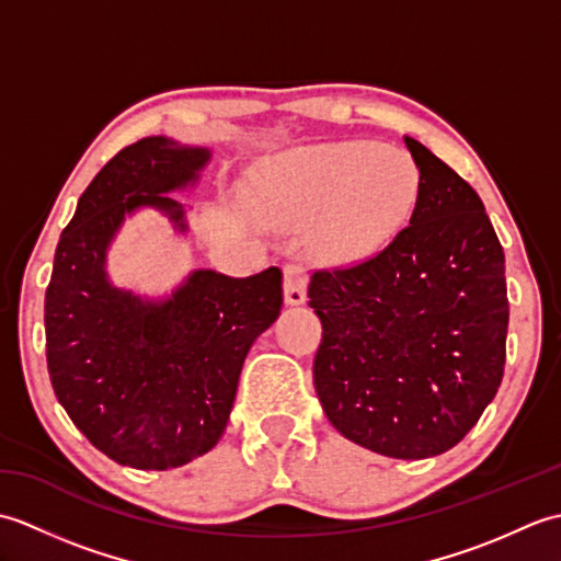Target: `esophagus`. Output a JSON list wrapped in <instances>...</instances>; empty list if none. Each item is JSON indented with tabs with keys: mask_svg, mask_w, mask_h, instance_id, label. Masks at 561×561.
I'll return each instance as SVG.
<instances>
[{
	"mask_svg": "<svg viewBox=\"0 0 561 561\" xmlns=\"http://www.w3.org/2000/svg\"><path fill=\"white\" fill-rule=\"evenodd\" d=\"M306 287H308V274L301 265L284 267V301L289 306H301L306 301Z\"/></svg>",
	"mask_w": 561,
	"mask_h": 561,
	"instance_id": "34e87169",
	"label": "esophagus"
}]
</instances>
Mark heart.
Returning a JSON list of instances; mask_svg holds the SVG:
<instances>
[{"mask_svg":"<svg viewBox=\"0 0 561 561\" xmlns=\"http://www.w3.org/2000/svg\"><path fill=\"white\" fill-rule=\"evenodd\" d=\"M420 171L408 153L371 141H332L274 157L257 207L277 226L313 221L320 255L350 262L378 253L412 217Z\"/></svg>","mask_w":561,"mask_h":561,"instance_id":"b5f03b06","label":"heart"}]
</instances>
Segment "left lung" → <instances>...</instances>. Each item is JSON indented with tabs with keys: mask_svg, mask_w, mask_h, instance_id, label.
Here are the masks:
<instances>
[{
	"mask_svg": "<svg viewBox=\"0 0 561 561\" xmlns=\"http://www.w3.org/2000/svg\"><path fill=\"white\" fill-rule=\"evenodd\" d=\"M410 226L371 260L316 272L323 323L313 383L330 424L368 450L453 448L496 396L506 362L504 250L480 195L420 141Z\"/></svg>",
	"mask_w": 561,
	"mask_h": 561,
	"instance_id": "1",
	"label": "left lung"
}]
</instances>
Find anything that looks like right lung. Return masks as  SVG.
<instances>
[{
  "instance_id": "1",
  "label": "right lung",
  "mask_w": 561,
  "mask_h": 561,
  "mask_svg": "<svg viewBox=\"0 0 561 561\" xmlns=\"http://www.w3.org/2000/svg\"><path fill=\"white\" fill-rule=\"evenodd\" d=\"M211 149L145 137L103 165L59 236L45 291L47 371L93 446L137 470H169L219 444L253 342L279 318L282 270H193L165 296L117 287L108 250L141 209L190 231L171 197L199 183Z\"/></svg>"
}]
</instances>
